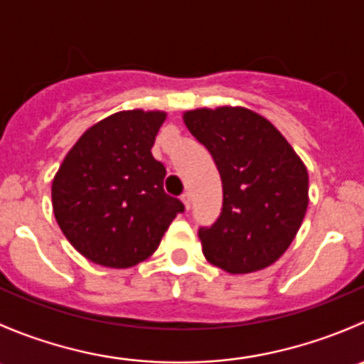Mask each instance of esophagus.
<instances>
[{
  "label": "esophagus",
  "instance_id": "obj_1",
  "mask_svg": "<svg viewBox=\"0 0 364 364\" xmlns=\"http://www.w3.org/2000/svg\"><path fill=\"white\" fill-rule=\"evenodd\" d=\"M181 200H183V205H185V209H190V205H192V197H190L188 192L183 193Z\"/></svg>",
  "mask_w": 364,
  "mask_h": 364
}]
</instances>
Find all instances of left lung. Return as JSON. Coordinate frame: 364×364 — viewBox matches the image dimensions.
<instances>
[{"label":"left lung","instance_id":"8db88e82","mask_svg":"<svg viewBox=\"0 0 364 364\" xmlns=\"http://www.w3.org/2000/svg\"><path fill=\"white\" fill-rule=\"evenodd\" d=\"M183 121L222 178V213L199 229L205 260L232 274L277 262L308 208L303 160L271 121L247 107L193 109L183 112Z\"/></svg>","mask_w":364,"mask_h":364}]
</instances>
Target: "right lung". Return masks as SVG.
I'll list each match as a JSON object with an SVG mask.
<instances>
[{
	"mask_svg": "<svg viewBox=\"0 0 364 364\" xmlns=\"http://www.w3.org/2000/svg\"><path fill=\"white\" fill-rule=\"evenodd\" d=\"M164 111H121L87 128L53 179L61 232L95 264L124 269L151 257L185 209L164 190L165 167L151 148Z\"/></svg>",
	"mask_w": 364,
	"mask_h": 364,
	"instance_id": "obj_1",
	"label": "right lung"
}]
</instances>
